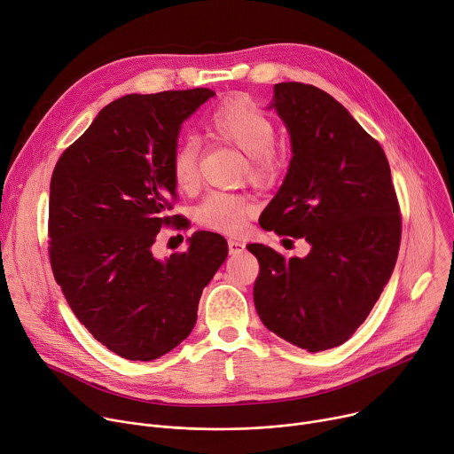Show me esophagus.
<instances>
[{
    "label": "esophagus",
    "mask_w": 454,
    "mask_h": 454,
    "mask_svg": "<svg viewBox=\"0 0 454 454\" xmlns=\"http://www.w3.org/2000/svg\"><path fill=\"white\" fill-rule=\"evenodd\" d=\"M243 251H246V243L239 239H229V253L231 254H241Z\"/></svg>",
    "instance_id": "34e87169"
}]
</instances>
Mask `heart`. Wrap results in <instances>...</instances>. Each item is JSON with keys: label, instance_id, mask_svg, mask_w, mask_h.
<instances>
[{"label": "heart", "instance_id": "heart-1", "mask_svg": "<svg viewBox=\"0 0 454 454\" xmlns=\"http://www.w3.org/2000/svg\"><path fill=\"white\" fill-rule=\"evenodd\" d=\"M207 134L222 142L236 145L247 154V176L260 185L270 184L282 170V154L274 149L276 125L270 116L247 96H234L208 114L205 121ZM200 145L194 137H185L170 156V176L182 192H192L198 187ZM253 198L239 192H208L196 207L200 225L223 234H238L254 215Z\"/></svg>", "mask_w": 454, "mask_h": 454}]
</instances>
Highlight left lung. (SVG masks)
Returning <instances> with one entry per match:
<instances>
[{
    "label": "left lung",
    "mask_w": 454,
    "mask_h": 454,
    "mask_svg": "<svg viewBox=\"0 0 454 454\" xmlns=\"http://www.w3.org/2000/svg\"><path fill=\"white\" fill-rule=\"evenodd\" d=\"M270 109L289 130L293 158L260 225L305 238V258L262 243L254 305L263 325L309 353L341 345L365 322L393 274L400 205L386 153L331 94L276 83Z\"/></svg>",
    "instance_id": "obj_1"
}]
</instances>
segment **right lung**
<instances>
[{
  "label": "right lung",
  "instance_id": "obj_1",
  "mask_svg": "<svg viewBox=\"0 0 454 454\" xmlns=\"http://www.w3.org/2000/svg\"><path fill=\"white\" fill-rule=\"evenodd\" d=\"M213 96L200 87L114 99L54 167V278L76 318L121 358L151 362L182 343L227 258L225 238L208 231L165 262L153 254L160 229L178 220L167 211L178 196L170 156L182 123Z\"/></svg>",
  "mask_w": 454,
  "mask_h": 454
}]
</instances>
